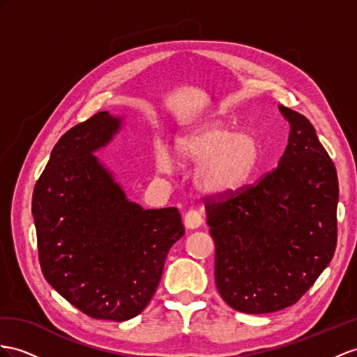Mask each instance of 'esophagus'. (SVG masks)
<instances>
[{
  "instance_id": "obj_1",
  "label": "esophagus",
  "mask_w": 357,
  "mask_h": 357,
  "mask_svg": "<svg viewBox=\"0 0 357 357\" xmlns=\"http://www.w3.org/2000/svg\"><path fill=\"white\" fill-rule=\"evenodd\" d=\"M202 223H204L202 214H200L197 209L190 208L184 214V225L188 227V229H196V227H199Z\"/></svg>"
}]
</instances>
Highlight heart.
I'll use <instances>...</instances> for the list:
<instances>
[{"label": "heart", "mask_w": 357, "mask_h": 357, "mask_svg": "<svg viewBox=\"0 0 357 357\" xmlns=\"http://www.w3.org/2000/svg\"><path fill=\"white\" fill-rule=\"evenodd\" d=\"M178 160L199 166L197 185L208 193H226L243 185L258 161V143L249 132H235L222 122H209L188 131L176 142ZM155 167L162 175L175 167L162 144L153 149Z\"/></svg>", "instance_id": "heart-1"}]
</instances>
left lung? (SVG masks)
Returning <instances> with one entry per match:
<instances>
[{"mask_svg":"<svg viewBox=\"0 0 357 357\" xmlns=\"http://www.w3.org/2000/svg\"><path fill=\"white\" fill-rule=\"evenodd\" d=\"M291 132L279 166L255 184L205 196L215 285L244 314L296 305L332 261L340 187L307 117L279 105Z\"/></svg>","mask_w":357,"mask_h":357,"instance_id":"8db88e82","label":"left lung"}]
</instances>
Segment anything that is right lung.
Segmentation results:
<instances>
[{
  "instance_id": "add662e5",
  "label": "right lung",
  "mask_w": 357,
  "mask_h": 357,
  "mask_svg": "<svg viewBox=\"0 0 357 357\" xmlns=\"http://www.w3.org/2000/svg\"><path fill=\"white\" fill-rule=\"evenodd\" d=\"M119 128V119L100 112L63 134L31 204L45 279L83 314L112 321L148 306L170 248L184 235L176 208L128 202L91 155Z\"/></svg>"
}]
</instances>
